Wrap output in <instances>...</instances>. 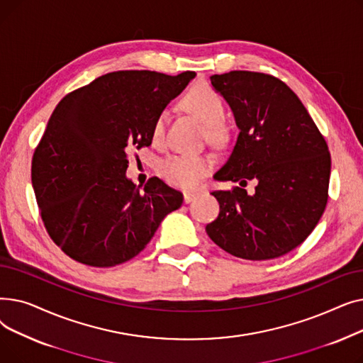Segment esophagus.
<instances>
[{"instance_id":"1","label":"esophagus","mask_w":363,"mask_h":363,"mask_svg":"<svg viewBox=\"0 0 363 363\" xmlns=\"http://www.w3.org/2000/svg\"><path fill=\"white\" fill-rule=\"evenodd\" d=\"M197 194L196 193H184V203H191L193 200H196Z\"/></svg>"}]
</instances>
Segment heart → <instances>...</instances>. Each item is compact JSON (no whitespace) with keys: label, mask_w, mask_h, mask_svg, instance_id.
Instances as JSON below:
<instances>
[{"label":"heart","mask_w":363,"mask_h":363,"mask_svg":"<svg viewBox=\"0 0 363 363\" xmlns=\"http://www.w3.org/2000/svg\"><path fill=\"white\" fill-rule=\"evenodd\" d=\"M184 107L204 123V137L211 141H222L226 135L223 125L225 106L220 95L207 84H197L188 89L182 99ZM167 113L160 111L151 128V140L160 144L166 135ZM213 160L208 155H172L162 163L164 179L174 186L193 188L212 169Z\"/></svg>","instance_id":"b5f03b06"}]
</instances>
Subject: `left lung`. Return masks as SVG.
<instances>
[{"label": "left lung", "instance_id": "8db88e82", "mask_svg": "<svg viewBox=\"0 0 363 363\" xmlns=\"http://www.w3.org/2000/svg\"><path fill=\"white\" fill-rule=\"evenodd\" d=\"M211 81L240 128L215 179L240 185L212 193L220 211L206 233L235 257H279L309 237L325 211L328 144L296 92L275 76L233 70ZM247 180L258 184L253 196L242 188Z\"/></svg>", "mask_w": 363, "mask_h": 363}]
</instances>
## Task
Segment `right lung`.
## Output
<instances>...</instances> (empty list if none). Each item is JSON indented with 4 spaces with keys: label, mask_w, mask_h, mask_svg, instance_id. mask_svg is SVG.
I'll return each instance as SVG.
<instances>
[{
    "label": "right lung",
    "mask_w": 363,
    "mask_h": 363,
    "mask_svg": "<svg viewBox=\"0 0 363 363\" xmlns=\"http://www.w3.org/2000/svg\"><path fill=\"white\" fill-rule=\"evenodd\" d=\"M196 76L119 70L69 92L32 157V185L50 238L73 260L110 268L137 256L182 194L152 177L140 189L128 155L151 144L166 104Z\"/></svg>",
    "instance_id": "right-lung-1"
}]
</instances>
